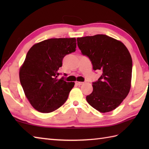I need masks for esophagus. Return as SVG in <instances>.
Returning a JSON list of instances; mask_svg holds the SVG:
<instances>
[{
  "label": "esophagus",
  "mask_w": 149,
  "mask_h": 149,
  "mask_svg": "<svg viewBox=\"0 0 149 149\" xmlns=\"http://www.w3.org/2000/svg\"><path fill=\"white\" fill-rule=\"evenodd\" d=\"M75 84H76L77 85H78V86H81V85L84 84V82H79V81H76V82H75Z\"/></svg>",
  "instance_id": "esophagus-1"
}]
</instances>
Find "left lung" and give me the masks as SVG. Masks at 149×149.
Returning <instances> with one entry per match:
<instances>
[{
  "instance_id": "8db88e82",
  "label": "left lung",
  "mask_w": 149,
  "mask_h": 149,
  "mask_svg": "<svg viewBox=\"0 0 149 149\" xmlns=\"http://www.w3.org/2000/svg\"><path fill=\"white\" fill-rule=\"evenodd\" d=\"M77 46L87 56L94 70L102 75L92 83V93L86 96L91 106L101 113L111 111L127 96L131 88L132 61L124 44L105 34L77 38Z\"/></svg>"
}]
</instances>
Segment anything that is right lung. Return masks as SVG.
I'll return each instance as SVG.
<instances>
[{
	"mask_svg": "<svg viewBox=\"0 0 149 149\" xmlns=\"http://www.w3.org/2000/svg\"><path fill=\"white\" fill-rule=\"evenodd\" d=\"M76 39L51 38L34 45L19 73L20 84L30 104L41 113L58 109L68 99L74 83L58 79L64 57L76 49Z\"/></svg>",
	"mask_w": 149,
	"mask_h": 149,
	"instance_id": "obj_1",
	"label": "right lung"
}]
</instances>
